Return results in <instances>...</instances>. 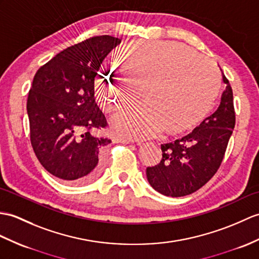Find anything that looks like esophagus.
Returning <instances> with one entry per match:
<instances>
[{
  "instance_id": "34e87169",
  "label": "esophagus",
  "mask_w": 259,
  "mask_h": 259,
  "mask_svg": "<svg viewBox=\"0 0 259 259\" xmlns=\"http://www.w3.org/2000/svg\"><path fill=\"white\" fill-rule=\"evenodd\" d=\"M115 142H120V143H130V140L124 139V138L121 137H116L115 138Z\"/></svg>"
}]
</instances>
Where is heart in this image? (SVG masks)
Masks as SVG:
<instances>
[{"mask_svg":"<svg viewBox=\"0 0 259 259\" xmlns=\"http://www.w3.org/2000/svg\"><path fill=\"white\" fill-rule=\"evenodd\" d=\"M122 74L102 70L95 90L100 106L113 112L136 101L143 104L112 118L118 135L143 139L162 130L181 134L200 123L221 90L213 63L195 50L172 40L135 39L118 50Z\"/></svg>","mask_w":259,"mask_h":259,"instance_id":"1","label":"heart"}]
</instances>
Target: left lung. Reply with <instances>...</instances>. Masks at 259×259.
Masks as SVG:
<instances>
[{"label": "left lung", "instance_id": "1", "mask_svg": "<svg viewBox=\"0 0 259 259\" xmlns=\"http://www.w3.org/2000/svg\"><path fill=\"white\" fill-rule=\"evenodd\" d=\"M223 80L227 86L218 109L189 135L161 144L160 163L147 167L148 181L159 193L192 194L218 172L236 121L233 90L224 74Z\"/></svg>", "mask_w": 259, "mask_h": 259}]
</instances>
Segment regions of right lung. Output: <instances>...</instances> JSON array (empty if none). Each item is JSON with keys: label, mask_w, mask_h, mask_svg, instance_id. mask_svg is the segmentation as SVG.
I'll return each instance as SVG.
<instances>
[{"label": "right lung", "mask_w": 259, "mask_h": 259, "mask_svg": "<svg viewBox=\"0 0 259 259\" xmlns=\"http://www.w3.org/2000/svg\"><path fill=\"white\" fill-rule=\"evenodd\" d=\"M119 38L94 36L40 66L27 97L29 138L44 169L68 184H83L102 169V149L111 142L93 136L108 123L95 101V77Z\"/></svg>", "instance_id": "right-lung-1"}]
</instances>
